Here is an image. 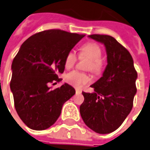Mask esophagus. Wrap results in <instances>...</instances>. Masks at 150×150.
<instances>
[{
    "mask_svg": "<svg viewBox=\"0 0 150 150\" xmlns=\"http://www.w3.org/2000/svg\"><path fill=\"white\" fill-rule=\"evenodd\" d=\"M75 92H76V93H82L81 89H75Z\"/></svg>",
    "mask_w": 150,
    "mask_h": 150,
    "instance_id": "34e87169",
    "label": "esophagus"
}]
</instances>
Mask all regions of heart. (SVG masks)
Listing matches in <instances>:
<instances>
[{"mask_svg":"<svg viewBox=\"0 0 150 150\" xmlns=\"http://www.w3.org/2000/svg\"><path fill=\"white\" fill-rule=\"evenodd\" d=\"M80 57H85L89 58V63L88 64V69L94 73H99L103 68V62L101 61L102 50L98 44L96 43H88L83 45L80 50ZM77 54L74 50H70L65 57L64 66L67 69H70L77 61ZM66 82L68 84L75 87H82L90 82V77L86 73L81 72L79 71H73L65 76Z\"/></svg>","mask_w":150,"mask_h":150,"instance_id":"heart-1","label":"heart"}]
</instances>
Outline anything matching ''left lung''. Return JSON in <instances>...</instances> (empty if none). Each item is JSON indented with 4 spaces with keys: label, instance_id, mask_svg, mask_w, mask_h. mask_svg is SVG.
I'll use <instances>...</instances> for the list:
<instances>
[{
    "label": "left lung",
    "instance_id": "obj_1",
    "mask_svg": "<svg viewBox=\"0 0 150 150\" xmlns=\"http://www.w3.org/2000/svg\"><path fill=\"white\" fill-rule=\"evenodd\" d=\"M89 38L104 44L107 64L103 76L82 93L80 114L85 124L99 134H108L121 125L133 107L137 71L128 50L110 36L93 34Z\"/></svg>",
    "mask_w": 150,
    "mask_h": 150
}]
</instances>
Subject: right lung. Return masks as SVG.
<instances>
[{
  "mask_svg": "<svg viewBox=\"0 0 150 150\" xmlns=\"http://www.w3.org/2000/svg\"><path fill=\"white\" fill-rule=\"evenodd\" d=\"M84 36L49 29L34 34L21 46L11 64L10 88L15 110L29 128H50L64 103L75 95V89L67 83L54 89L49 85L61 82L58 74L64 71L66 55Z\"/></svg>",
  "mask_w": 150,
  "mask_h": 150,
  "instance_id": "obj_1",
  "label": "right lung"
}]
</instances>
